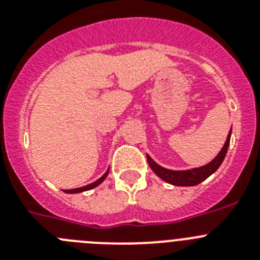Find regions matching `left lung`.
<instances>
[{
  "mask_svg": "<svg viewBox=\"0 0 260 260\" xmlns=\"http://www.w3.org/2000/svg\"><path fill=\"white\" fill-rule=\"evenodd\" d=\"M231 134L232 130L229 132L226 142H225L224 147L221 148L219 155L216 156L212 161L208 162L207 165H204V167L195 168V169H191V171H169V169H165V168L156 164L148 155H147V161L150 164L151 169H152L161 180H164L165 182L172 183V185L176 186H195L198 185V183H201L202 181L206 180V178H208L211 174L215 173V172L219 169L221 162L224 161L225 155L228 152L229 142H231Z\"/></svg>",
  "mask_w": 260,
  "mask_h": 260,
  "instance_id": "left-lung-1",
  "label": "left lung"
}]
</instances>
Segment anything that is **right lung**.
Returning a JSON list of instances; mask_svg holds the SVG:
<instances>
[{
    "mask_svg": "<svg viewBox=\"0 0 260 260\" xmlns=\"http://www.w3.org/2000/svg\"><path fill=\"white\" fill-rule=\"evenodd\" d=\"M108 172H109V171H107V173H105L104 176H103V177H100V178H99L98 181H95V182H93V183H89V185H87V186H83V187H78V189L65 190V191H66V192H69V194H75V192H82V191H87V190H91V189H93V187H96V186H99V185H100V183L103 182V181L105 180V177L108 176Z\"/></svg>",
    "mask_w": 260,
    "mask_h": 260,
    "instance_id": "add662e5",
    "label": "right lung"
}]
</instances>
